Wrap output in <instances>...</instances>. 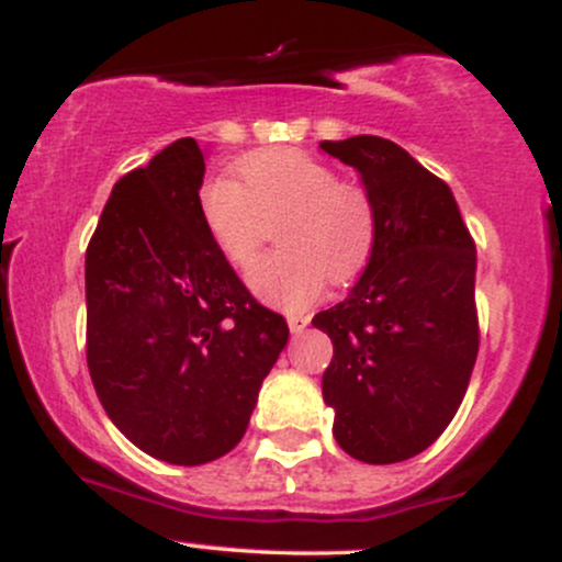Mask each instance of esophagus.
Returning <instances> with one entry per match:
<instances>
[{"label":"esophagus","mask_w":562,"mask_h":562,"mask_svg":"<svg viewBox=\"0 0 562 562\" xmlns=\"http://www.w3.org/2000/svg\"><path fill=\"white\" fill-rule=\"evenodd\" d=\"M306 325H308V314H290L288 317V327H290V333H303L306 330Z\"/></svg>","instance_id":"esophagus-1"}]
</instances>
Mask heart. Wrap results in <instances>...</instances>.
Listing matches in <instances>:
<instances>
[{"label":"heart","instance_id":"b5f03b06","mask_svg":"<svg viewBox=\"0 0 562 562\" xmlns=\"http://www.w3.org/2000/svg\"><path fill=\"white\" fill-rule=\"evenodd\" d=\"M240 181L211 177L198 209L218 254L245 269L280 227V250L250 267L248 285L274 306L299 312L325 288L362 269L375 243V205L364 187L344 182L325 160L301 150L254 153L237 166Z\"/></svg>","mask_w":562,"mask_h":562}]
</instances>
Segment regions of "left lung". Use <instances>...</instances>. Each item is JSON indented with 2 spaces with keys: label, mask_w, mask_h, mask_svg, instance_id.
Segmentation results:
<instances>
[{
  "label": "left lung",
  "mask_w": 562,
  "mask_h": 562,
  "mask_svg": "<svg viewBox=\"0 0 562 562\" xmlns=\"http://www.w3.org/2000/svg\"><path fill=\"white\" fill-rule=\"evenodd\" d=\"M357 169L375 243L344 301L312 319L330 335L322 396L353 460L391 465L428 449L465 396L479 357L475 243L449 184L383 137L319 142Z\"/></svg>",
  "instance_id": "1"
}]
</instances>
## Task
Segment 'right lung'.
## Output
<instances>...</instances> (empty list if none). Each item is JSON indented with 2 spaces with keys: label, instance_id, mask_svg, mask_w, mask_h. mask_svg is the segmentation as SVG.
<instances>
[{
  "label": "right lung",
  "instance_id": "1",
  "mask_svg": "<svg viewBox=\"0 0 562 562\" xmlns=\"http://www.w3.org/2000/svg\"><path fill=\"white\" fill-rule=\"evenodd\" d=\"M205 153L171 142L113 184L87 248V364L115 428L171 465L240 443L288 344L203 227Z\"/></svg>",
  "mask_w": 562,
  "mask_h": 562
}]
</instances>
